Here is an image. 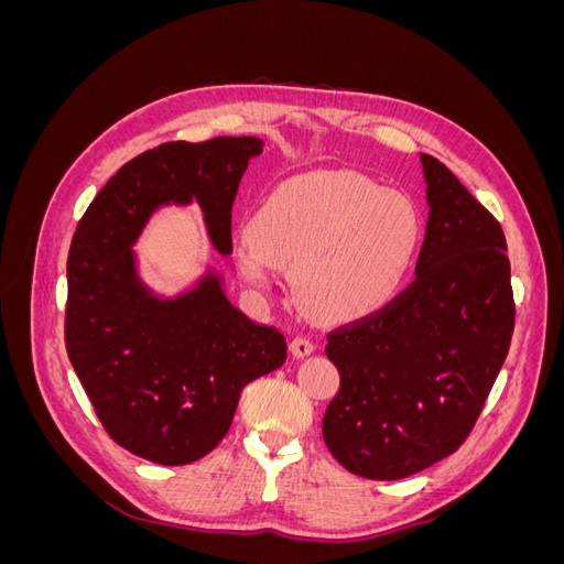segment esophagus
<instances>
[{
  "instance_id": "1",
  "label": "esophagus",
  "mask_w": 564,
  "mask_h": 564,
  "mask_svg": "<svg viewBox=\"0 0 564 564\" xmlns=\"http://www.w3.org/2000/svg\"><path fill=\"white\" fill-rule=\"evenodd\" d=\"M292 352H294V357H308L315 352V344L311 338L296 336V338H292Z\"/></svg>"
}]
</instances>
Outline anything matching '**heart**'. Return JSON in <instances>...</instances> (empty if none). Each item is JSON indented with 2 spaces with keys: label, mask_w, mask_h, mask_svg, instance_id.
<instances>
[{
  "label": "heart",
  "mask_w": 564,
  "mask_h": 564,
  "mask_svg": "<svg viewBox=\"0 0 564 564\" xmlns=\"http://www.w3.org/2000/svg\"><path fill=\"white\" fill-rule=\"evenodd\" d=\"M423 242L406 195L355 172H315L280 183L259 202L235 245L240 275L275 286L292 268L294 292L319 319L350 322L400 294Z\"/></svg>",
  "instance_id": "heart-1"
}]
</instances>
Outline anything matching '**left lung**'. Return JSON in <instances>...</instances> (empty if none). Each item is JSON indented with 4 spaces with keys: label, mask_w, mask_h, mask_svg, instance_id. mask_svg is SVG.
Here are the masks:
<instances>
[{
    "label": "left lung",
    "mask_w": 564,
    "mask_h": 564,
    "mask_svg": "<svg viewBox=\"0 0 564 564\" xmlns=\"http://www.w3.org/2000/svg\"><path fill=\"white\" fill-rule=\"evenodd\" d=\"M429 224L416 280L329 334L340 373L322 419L329 452L367 480H402L454 454L480 416L516 324L506 237L449 169L421 155Z\"/></svg>",
    "instance_id": "obj_1"
}]
</instances>
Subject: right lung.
<instances>
[{"mask_svg":"<svg viewBox=\"0 0 564 564\" xmlns=\"http://www.w3.org/2000/svg\"><path fill=\"white\" fill-rule=\"evenodd\" d=\"M256 135L164 143L127 162L89 204L67 256L65 348L110 437L160 466L207 456L230 431L242 388L286 360V340L230 303L214 268L176 296L152 289L133 245L162 207L202 209L232 253V199Z\"/></svg>","mask_w":564,"mask_h":564,"instance_id":"right-lung-1","label":"right lung"}]
</instances>
